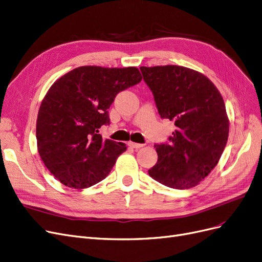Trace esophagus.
Listing matches in <instances>:
<instances>
[{
    "instance_id": "obj_1",
    "label": "esophagus",
    "mask_w": 262,
    "mask_h": 262,
    "mask_svg": "<svg viewBox=\"0 0 262 262\" xmlns=\"http://www.w3.org/2000/svg\"><path fill=\"white\" fill-rule=\"evenodd\" d=\"M128 145L132 148H141L144 146V144H140V143H134V142H129Z\"/></svg>"
}]
</instances>
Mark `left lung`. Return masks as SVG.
Listing matches in <instances>:
<instances>
[{
  "label": "left lung",
  "mask_w": 262,
  "mask_h": 262,
  "mask_svg": "<svg viewBox=\"0 0 262 262\" xmlns=\"http://www.w3.org/2000/svg\"><path fill=\"white\" fill-rule=\"evenodd\" d=\"M162 119L174 121L168 142L155 144L156 165L148 174L168 187L200 183L217 166L229 137L223 98L204 75L182 66L141 67Z\"/></svg>",
  "instance_id": "obj_1"
}]
</instances>
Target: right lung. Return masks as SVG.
<instances>
[{"label":"right lung","mask_w":262,"mask_h":262,"mask_svg":"<svg viewBox=\"0 0 262 262\" xmlns=\"http://www.w3.org/2000/svg\"><path fill=\"white\" fill-rule=\"evenodd\" d=\"M138 68L82 66L54 83L41 103L38 150L45 167L68 187L86 188L104 180L125 144L98 133L111 123L116 95L141 82Z\"/></svg>","instance_id":"add662e5"}]
</instances>
